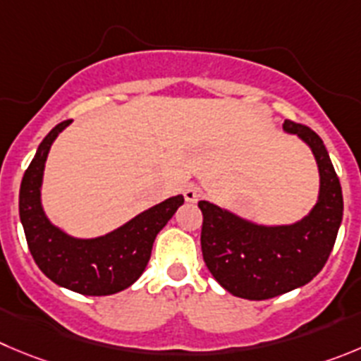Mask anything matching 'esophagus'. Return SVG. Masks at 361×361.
<instances>
[{"mask_svg": "<svg viewBox=\"0 0 361 361\" xmlns=\"http://www.w3.org/2000/svg\"><path fill=\"white\" fill-rule=\"evenodd\" d=\"M183 196H185V200L188 201V203H196V201H200L201 197H203V190H201L200 185L188 183L187 187H185Z\"/></svg>", "mask_w": 361, "mask_h": 361, "instance_id": "esophagus-1", "label": "esophagus"}]
</instances>
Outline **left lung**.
Masks as SVG:
<instances>
[{
	"mask_svg": "<svg viewBox=\"0 0 361 361\" xmlns=\"http://www.w3.org/2000/svg\"><path fill=\"white\" fill-rule=\"evenodd\" d=\"M283 130L308 144L319 167V200L305 219L264 226L208 201L197 203L203 212L201 251L208 271L230 294L251 301L276 298L312 281L328 262L342 222V187L322 139L292 121H285Z\"/></svg>",
	"mask_w": 361,
	"mask_h": 361,
	"instance_id": "8db88e82",
	"label": "left lung"
}]
</instances>
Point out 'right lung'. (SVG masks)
I'll use <instances>...</instances> for the list:
<instances>
[{
  "mask_svg": "<svg viewBox=\"0 0 361 361\" xmlns=\"http://www.w3.org/2000/svg\"><path fill=\"white\" fill-rule=\"evenodd\" d=\"M71 121L56 124L40 142L19 190V217L33 260L53 283L83 295H110L133 285L146 269L158 231L183 204L174 196L96 238H74L53 226L40 203L46 158Z\"/></svg>",
  "mask_w": 361,
  "mask_h": 361,
  "instance_id": "1",
  "label": "right lung"
}]
</instances>
